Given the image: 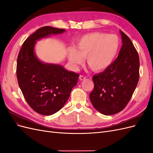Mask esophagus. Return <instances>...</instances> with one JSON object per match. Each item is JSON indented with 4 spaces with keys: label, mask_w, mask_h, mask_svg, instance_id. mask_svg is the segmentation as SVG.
<instances>
[{
    "label": "esophagus",
    "mask_w": 153,
    "mask_h": 153,
    "mask_svg": "<svg viewBox=\"0 0 153 153\" xmlns=\"http://www.w3.org/2000/svg\"><path fill=\"white\" fill-rule=\"evenodd\" d=\"M79 78H80V80H85V78H86V76H84V75H80Z\"/></svg>",
    "instance_id": "1"
}]
</instances>
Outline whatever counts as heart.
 Here are the masks:
<instances>
[{"instance_id": "1", "label": "heart", "mask_w": 153, "mask_h": 153, "mask_svg": "<svg viewBox=\"0 0 153 153\" xmlns=\"http://www.w3.org/2000/svg\"><path fill=\"white\" fill-rule=\"evenodd\" d=\"M121 45L117 35L92 32L78 39L75 47L68 49V57L73 66L82 63L86 57L87 63L94 71H101L112 63Z\"/></svg>"}]
</instances>
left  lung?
<instances>
[{
  "label": "left lung",
  "instance_id": "obj_1",
  "mask_svg": "<svg viewBox=\"0 0 153 153\" xmlns=\"http://www.w3.org/2000/svg\"><path fill=\"white\" fill-rule=\"evenodd\" d=\"M121 34L123 45L117 58L102 73L92 76L89 98L94 107L106 115L122 111L131 100L139 80V57L131 39Z\"/></svg>",
  "mask_w": 153,
  "mask_h": 153
}]
</instances>
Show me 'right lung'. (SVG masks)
Returning <instances> with one entry per match:
<instances>
[{"instance_id":"1","label":"right lung","mask_w":153,"mask_h":153,"mask_svg":"<svg viewBox=\"0 0 153 153\" xmlns=\"http://www.w3.org/2000/svg\"><path fill=\"white\" fill-rule=\"evenodd\" d=\"M64 32L50 26L41 27L27 38L18 55V85L27 103L43 115H52L63 107L80 76L60 65L41 62L34 54L36 41Z\"/></svg>"}]
</instances>
